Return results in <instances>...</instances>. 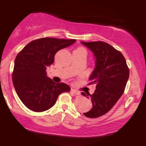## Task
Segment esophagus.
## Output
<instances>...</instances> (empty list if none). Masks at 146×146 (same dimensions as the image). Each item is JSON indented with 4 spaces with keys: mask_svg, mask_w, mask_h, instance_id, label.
Masks as SVG:
<instances>
[{
    "mask_svg": "<svg viewBox=\"0 0 146 146\" xmlns=\"http://www.w3.org/2000/svg\"><path fill=\"white\" fill-rule=\"evenodd\" d=\"M71 92H72L73 94H74L75 95H80V92L79 91L76 90L72 89V90H71Z\"/></svg>",
    "mask_w": 146,
    "mask_h": 146,
    "instance_id": "obj_1",
    "label": "esophagus"
}]
</instances>
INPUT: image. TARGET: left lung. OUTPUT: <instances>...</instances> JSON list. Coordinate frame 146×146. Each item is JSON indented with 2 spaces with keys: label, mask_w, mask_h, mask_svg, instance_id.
<instances>
[{
  "label": "left lung",
  "mask_w": 146,
  "mask_h": 146,
  "mask_svg": "<svg viewBox=\"0 0 146 146\" xmlns=\"http://www.w3.org/2000/svg\"><path fill=\"white\" fill-rule=\"evenodd\" d=\"M81 43L86 46L95 58L94 69L89 77L90 84H95L94 93L87 94L92 107L84 115L98 117L109 111L120 98L129 78V69L125 58L109 44L104 42ZM82 94L86 96L84 92Z\"/></svg>",
  "instance_id": "1"
}]
</instances>
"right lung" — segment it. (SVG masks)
<instances>
[{
  "instance_id": "1",
  "label": "right lung",
  "mask_w": 146,
  "mask_h": 146,
  "mask_svg": "<svg viewBox=\"0 0 146 146\" xmlns=\"http://www.w3.org/2000/svg\"><path fill=\"white\" fill-rule=\"evenodd\" d=\"M76 40L42 38L26 46L15 60L13 82L19 98L28 108L41 112L55 104L61 93L70 91L64 83H55L47 76L56 53L73 44Z\"/></svg>"
}]
</instances>
